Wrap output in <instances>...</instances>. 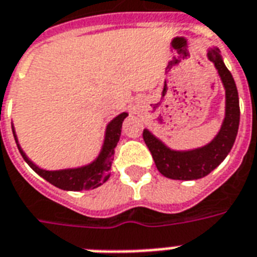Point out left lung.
<instances>
[{
    "label": "left lung",
    "mask_w": 257,
    "mask_h": 257,
    "mask_svg": "<svg viewBox=\"0 0 257 257\" xmlns=\"http://www.w3.org/2000/svg\"><path fill=\"white\" fill-rule=\"evenodd\" d=\"M207 58L214 63L225 87V118L217 136L201 148L174 151L160 142L148 129H144L143 132V139L152 154L156 167L162 175L170 179L194 181L210 174L228 156L237 136L240 105L234 79L224 64L218 48L207 51Z\"/></svg>",
    "instance_id": "1"
}]
</instances>
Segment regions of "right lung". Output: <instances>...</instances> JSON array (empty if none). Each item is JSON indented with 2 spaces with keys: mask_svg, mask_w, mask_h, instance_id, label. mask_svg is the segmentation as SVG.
<instances>
[{
  "mask_svg": "<svg viewBox=\"0 0 257 257\" xmlns=\"http://www.w3.org/2000/svg\"><path fill=\"white\" fill-rule=\"evenodd\" d=\"M126 115H128V113H121L107 124L102 150H101L98 158L94 162H91L87 166H83V167L56 170V171L43 170V168L37 167L33 162H31L28 159V156L24 154V151L21 150L13 126H12V131H13V136H15V140L17 143V147H19L20 154H21V156L24 158V160L28 163V166L32 168L33 171L39 174L42 178H44L47 182H50L51 185L58 187V189L67 190V191H81V190L95 189V187L101 186L109 179L114 148L118 140H120L122 121H124Z\"/></svg>",
  "mask_w": 257,
  "mask_h": 257,
  "instance_id": "obj_1",
  "label": "right lung"
}]
</instances>
